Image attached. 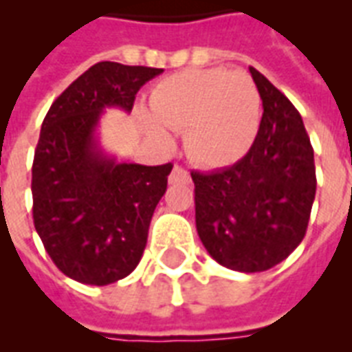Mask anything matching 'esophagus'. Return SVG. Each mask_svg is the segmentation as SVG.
Returning a JSON list of instances; mask_svg holds the SVG:
<instances>
[{
    "label": "esophagus",
    "instance_id": "34e87169",
    "mask_svg": "<svg viewBox=\"0 0 352 352\" xmlns=\"http://www.w3.org/2000/svg\"><path fill=\"white\" fill-rule=\"evenodd\" d=\"M192 181L190 179V173H188L182 166H175L170 173V184H188Z\"/></svg>",
    "mask_w": 352,
    "mask_h": 352
}]
</instances>
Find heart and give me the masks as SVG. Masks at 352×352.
<instances>
[{
    "mask_svg": "<svg viewBox=\"0 0 352 352\" xmlns=\"http://www.w3.org/2000/svg\"><path fill=\"white\" fill-rule=\"evenodd\" d=\"M149 109L138 111L146 135L168 144L166 129L184 131L190 159L204 168L239 162L250 151L261 122L254 80L228 69H192L160 80L149 95Z\"/></svg>",
    "mask_w": 352,
    "mask_h": 352,
    "instance_id": "obj_1",
    "label": "heart"
}]
</instances>
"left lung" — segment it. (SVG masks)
I'll return each mask as SVG.
<instances>
[{"mask_svg": "<svg viewBox=\"0 0 352 352\" xmlns=\"http://www.w3.org/2000/svg\"><path fill=\"white\" fill-rule=\"evenodd\" d=\"M263 100L250 151L212 173L192 171L195 225L215 261L237 272H263L305 237L316 195L314 151L301 115L257 69H248Z\"/></svg>", "mask_w": 352, "mask_h": 352, "instance_id": "1", "label": "left lung"}]
</instances>
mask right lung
I'll return each mask as SVG.
<instances>
[{"mask_svg": "<svg viewBox=\"0 0 352 352\" xmlns=\"http://www.w3.org/2000/svg\"><path fill=\"white\" fill-rule=\"evenodd\" d=\"M162 69L98 62L52 102L32 162L34 228L67 278L109 285L137 268L173 166L118 162L100 148L106 107L129 113Z\"/></svg>", "mask_w": 352, "mask_h": 352, "instance_id": "1", "label": "right lung"}]
</instances>
